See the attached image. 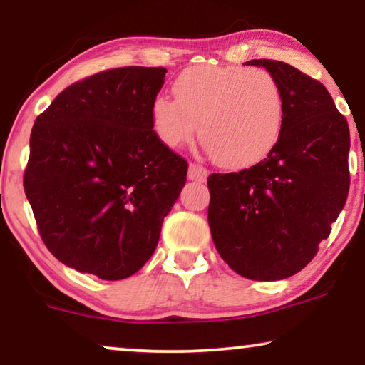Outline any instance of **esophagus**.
<instances>
[{
  "label": "esophagus",
  "instance_id": "34e87169",
  "mask_svg": "<svg viewBox=\"0 0 365 365\" xmlns=\"http://www.w3.org/2000/svg\"><path fill=\"white\" fill-rule=\"evenodd\" d=\"M187 178L192 179V181H206V178H207V169L204 168V166H201V164L191 163V164H189Z\"/></svg>",
  "mask_w": 365,
  "mask_h": 365
}]
</instances>
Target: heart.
Segmentation results:
<instances>
[{
    "label": "heart",
    "mask_w": 365,
    "mask_h": 365,
    "mask_svg": "<svg viewBox=\"0 0 365 365\" xmlns=\"http://www.w3.org/2000/svg\"><path fill=\"white\" fill-rule=\"evenodd\" d=\"M174 99L158 96L153 126L168 148L196 136L209 158L227 169H244L272 153L286 124V94L266 68L197 66L173 84Z\"/></svg>",
    "instance_id": "1"
}]
</instances>
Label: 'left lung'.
<instances>
[{
  "label": "left lung",
  "mask_w": 365,
  "mask_h": 365,
  "mask_svg": "<svg viewBox=\"0 0 365 365\" xmlns=\"http://www.w3.org/2000/svg\"><path fill=\"white\" fill-rule=\"evenodd\" d=\"M277 76L286 124L277 146L239 173H212L207 221L221 257L242 277L279 281L312 261L346 204L349 124L322 83L274 59H252Z\"/></svg>",
  "instance_id": "1"
}]
</instances>
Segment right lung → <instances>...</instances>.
<instances>
[{"mask_svg":"<svg viewBox=\"0 0 365 365\" xmlns=\"http://www.w3.org/2000/svg\"><path fill=\"white\" fill-rule=\"evenodd\" d=\"M166 73H96L59 93L34 121L24 192L43 242L68 267L119 281L153 256L187 176L186 159L153 129Z\"/></svg>","mask_w":365,"mask_h":365,"instance_id":"right-lung-1","label":"right lung"}]
</instances>
